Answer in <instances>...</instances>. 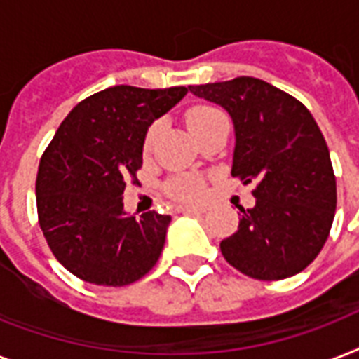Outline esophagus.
Here are the masks:
<instances>
[{"label":"esophagus","mask_w":359,"mask_h":359,"mask_svg":"<svg viewBox=\"0 0 359 359\" xmlns=\"http://www.w3.org/2000/svg\"><path fill=\"white\" fill-rule=\"evenodd\" d=\"M177 210H179V212H182V214H188V212L203 214V212H205V210H207V208H205V207H190V205H182V207H179V208H177Z\"/></svg>","instance_id":"esophagus-1"}]
</instances>
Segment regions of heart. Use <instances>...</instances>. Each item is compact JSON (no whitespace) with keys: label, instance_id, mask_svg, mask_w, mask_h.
Segmentation results:
<instances>
[{"label":"heart","instance_id":"1","mask_svg":"<svg viewBox=\"0 0 359 359\" xmlns=\"http://www.w3.org/2000/svg\"><path fill=\"white\" fill-rule=\"evenodd\" d=\"M225 119L224 114L216 108H210V106H197V108H191L188 114H186V123H188V128L196 134L199 130L207 128L208 124H212L214 121ZM152 134H154V128L149 132V137H147V145L151 143ZM169 194L175 197V199H180V201H194V199H199L203 196V182L196 177H182V179H175L171 184H169Z\"/></svg>","mask_w":359,"mask_h":359}]
</instances>
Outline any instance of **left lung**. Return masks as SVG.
Listing matches in <instances>:
<instances>
[{
    "instance_id": "obj_1",
    "label": "left lung",
    "mask_w": 359,
    "mask_h": 359,
    "mask_svg": "<svg viewBox=\"0 0 359 359\" xmlns=\"http://www.w3.org/2000/svg\"><path fill=\"white\" fill-rule=\"evenodd\" d=\"M188 89L229 114L231 175L244 184L257 180L255 205L240 208L238 231L219 244L225 261L261 281L302 272L323 250L337 205L328 145L313 115L294 97L250 76Z\"/></svg>"
}]
</instances>
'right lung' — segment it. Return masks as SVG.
<instances>
[{
  "mask_svg": "<svg viewBox=\"0 0 359 359\" xmlns=\"http://www.w3.org/2000/svg\"><path fill=\"white\" fill-rule=\"evenodd\" d=\"M186 87H108L76 106L41 158L36 210L50 250L87 283L124 287L151 270L171 216L126 214L123 194L143 163L147 130Z\"/></svg>",
  "mask_w": 359,
  "mask_h": 359,
  "instance_id": "obj_1",
  "label": "right lung"
}]
</instances>
